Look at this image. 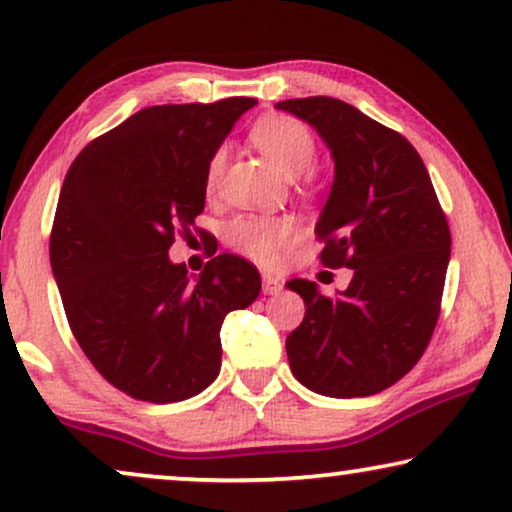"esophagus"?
Here are the masks:
<instances>
[{
	"mask_svg": "<svg viewBox=\"0 0 512 512\" xmlns=\"http://www.w3.org/2000/svg\"><path fill=\"white\" fill-rule=\"evenodd\" d=\"M282 286H284L282 279L270 275V272H265V275H263V293H265V296H275V293L282 291Z\"/></svg>",
	"mask_w": 512,
	"mask_h": 512,
	"instance_id": "1",
	"label": "esophagus"
}]
</instances>
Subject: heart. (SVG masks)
Instances as JSON below:
<instances>
[{"mask_svg": "<svg viewBox=\"0 0 512 512\" xmlns=\"http://www.w3.org/2000/svg\"><path fill=\"white\" fill-rule=\"evenodd\" d=\"M251 139L263 156L277 167L284 177L296 179L305 174L314 163L312 132L303 123L289 116H268L251 130ZM223 165H226V149H216L207 163L205 181L207 188L219 184ZM293 223L286 216H240L228 226V242L235 251H240L251 261L261 265H272L279 251L291 242Z\"/></svg>", "mask_w": 512, "mask_h": 512, "instance_id": "b5f03b06", "label": "heart"}]
</instances>
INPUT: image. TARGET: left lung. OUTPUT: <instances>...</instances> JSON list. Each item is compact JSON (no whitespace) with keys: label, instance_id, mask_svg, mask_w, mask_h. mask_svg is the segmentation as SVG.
I'll return each instance as SVG.
<instances>
[{"label":"left lung","instance_id":"8db88e82","mask_svg":"<svg viewBox=\"0 0 512 512\" xmlns=\"http://www.w3.org/2000/svg\"><path fill=\"white\" fill-rule=\"evenodd\" d=\"M331 151L335 174L317 226L326 268L354 270L326 298L307 279L286 282L305 317L286 338L291 373L331 398L373 396L412 370L436 328L450 228L429 172L408 139L333 97L284 100Z\"/></svg>","mask_w":512,"mask_h":512}]
</instances>
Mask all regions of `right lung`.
I'll list each match as a JSON object with an SVG mask.
<instances>
[{
  "label": "right lung",
  "instance_id": "add662e5",
  "mask_svg": "<svg viewBox=\"0 0 512 512\" xmlns=\"http://www.w3.org/2000/svg\"><path fill=\"white\" fill-rule=\"evenodd\" d=\"M251 97L137 111L69 167L51 268L83 354L132 398L174 403L221 370V326L261 293L244 258L219 254L198 277L170 261L174 230L205 209L207 163Z\"/></svg>",
  "mask_w": 512,
  "mask_h": 512
}]
</instances>
